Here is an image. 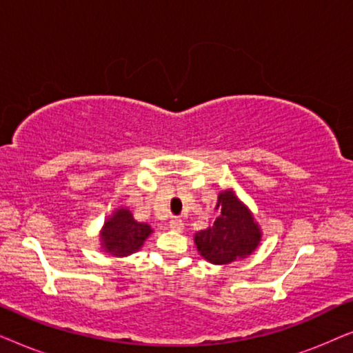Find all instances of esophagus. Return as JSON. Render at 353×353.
<instances>
[{"instance_id": "obj_1", "label": "esophagus", "mask_w": 353, "mask_h": 353, "mask_svg": "<svg viewBox=\"0 0 353 353\" xmlns=\"http://www.w3.org/2000/svg\"><path fill=\"white\" fill-rule=\"evenodd\" d=\"M168 226H170V230H173V231H183V228H185V223H183L181 219H178V216H175V219L170 220V223H168Z\"/></svg>"}]
</instances>
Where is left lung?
I'll return each instance as SVG.
<instances>
[{"label":"left lung","mask_w":353,"mask_h":353,"mask_svg":"<svg viewBox=\"0 0 353 353\" xmlns=\"http://www.w3.org/2000/svg\"><path fill=\"white\" fill-rule=\"evenodd\" d=\"M220 215L214 225L196 234L194 243L202 257L216 265L244 259L259 245L260 230L250 212L231 191L220 192Z\"/></svg>","instance_id":"left-lung-1"}]
</instances>
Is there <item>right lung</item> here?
<instances>
[{
	"instance_id": "right-lung-1",
	"label": "right lung",
	"mask_w": 353,
	"mask_h": 353,
	"mask_svg": "<svg viewBox=\"0 0 353 353\" xmlns=\"http://www.w3.org/2000/svg\"><path fill=\"white\" fill-rule=\"evenodd\" d=\"M149 234H151V226L138 223L130 210L119 209L112 219L104 223L101 239L108 252L112 255H128L137 252Z\"/></svg>"
}]
</instances>
